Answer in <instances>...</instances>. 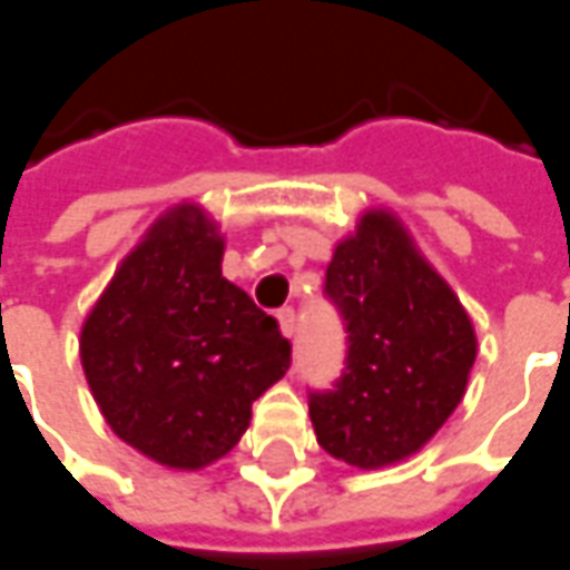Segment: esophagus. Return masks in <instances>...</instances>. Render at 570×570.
Listing matches in <instances>:
<instances>
[{"label":"esophagus","instance_id":"1","mask_svg":"<svg viewBox=\"0 0 570 570\" xmlns=\"http://www.w3.org/2000/svg\"><path fill=\"white\" fill-rule=\"evenodd\" d=\"M277 318H281V331H284L286 337H293L296 334V312L293 308H281Z\"/></svg>","mask_w":570,"mask_h":570}]
</instances>
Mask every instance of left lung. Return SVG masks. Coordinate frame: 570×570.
I'll use <instances>...</instances> for the list:
<instances>
[{"label":"left lung","mask_w":570,"mask_h":570,"mask_svg":"<svg viewBox=\"0 0 570 570\" xmlns=\"http://www.w3.org/2000/svg\"><path fill=\"white\" fill-rule=\"evenodd\" d=\"M324 296L341 312L346 360L327 391H308L318 444L360 470L403 461L461 403L476 360L473 324L384 210L365 214L337 246Z\"/></svg>","instance_id":"left-lung-1"}]
</instances>
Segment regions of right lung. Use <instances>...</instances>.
Wrapping results in <instances>:
<instances>
[{
  "label": "right lung",
  "mask_w": 570,
  "mask_h": 570,
  "mask_svg": "<svg viewBox=\"0 0 570 570\" xmlns=\"http://www.w3.org/2000/svg\"><path fill=\"white\" fill-rule=\"evenodd\" d=\"M220 258L202 207H173L81 327V365L109 429L176 470L233 451L252 403L289 368L277 318L226 281Z\"/></svg>",
  "instance_id": "obj_1"
}]
</instances>
